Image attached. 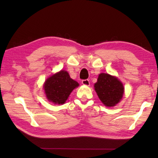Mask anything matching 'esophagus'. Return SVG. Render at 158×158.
<instances>
[{
    "mask_svg": "<svg viewBox=\"0 0 158 158\" xmlns=\"http://www.w3.org/2000/svg\"><path fill=\"white\" fill-rule=\"evenodd\" d=\"M82 84L86 85V86H89V81L88 79H85V80H83L82 81Z\"/></svg>",
    "mask_w": 158,
    "mask_h": 158,
    "instance_id": "34e87169",
    "label": "esophagus"
}]
</instances>
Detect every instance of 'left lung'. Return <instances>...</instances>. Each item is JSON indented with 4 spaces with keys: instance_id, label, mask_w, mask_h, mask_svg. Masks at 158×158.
<instances>
[{
    "instance_id": "left-lung-1",
    "label": "left lung",
    "mask_w": 158,
    "mask_h": 158,
    "mask_svg": "<svg viewBox=\"0 0 158 158\" xmlns=\"http://www.w3.org/2000/svg\"><path fill=\"white\" fill-rule=\"evenodd\" d=\"M95 91L103 105L115 106L122 100L124 88L119 80L107 73H100L94 84Z\"/></svg>"
}]
</instances>
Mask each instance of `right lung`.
<instances>
[{"mask_svg": "<svg viewBox=\"0 0 158 158\" xmlns=\"http://www.w3.org/2000/svg\"><path fill=\"white\" fill-rule=\"evenodd\" d=\"M79 84L70 77L66 70H60L47 79L43 88L49 102L62 105L68 99L73 90Z\"/></svg>", "mask_w": 158, "mask_h": 158, "instance_id": "1", "label": "right lung"}]
</instances>
